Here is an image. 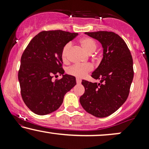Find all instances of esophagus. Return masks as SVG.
<instances>
[{
    "label": "esophagus",
    "instance_id": "34e87169",
    "mask_svg": "<svg viewBox=\"0 0 149 149\" xmlns=\"http://www.w3.org/2000/svg\"><path fill=\"white\" fill-rule=\"evenodd\" d=\"M76 83H81V80L79 79V78H76Z\"/></svg>",
    "mask_w": 149,
    "mask_h": 149
}]
</instances>
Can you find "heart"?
<instances>
[{
    "instance_id": "b5f03b06",
    "label": "heart",
    "mask_w": 149,
    "mask_h": 149,
    "mask_svg": "<svg viewBox=\"0 0 149 149\" xmlns=\"http://www.w3.org/2000/svg\"><path fill=\"white\" fill-rule=\"evenodd\" d=\"M80 44L83 49L88 54H92L97 49V44L94 39L89 37L83 38L80 40ZM71 44L68 42L63 47L61 50V59L64 61H67L69 59V50L71 49ZM92 70V66L90 64H75L69 68L67 72L69 74L77 78H83L87 73L90 72Z\"/></svg>"
}]
</instances>
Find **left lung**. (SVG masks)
Here are the masks:
<instances>
[{
    "label": "left lung",
    "instance_id": "1",
    "mask_svg": "<svg viewBox=\"0 0 149 149\" xmlns=\"http://www.w3.org/2000/svg\"><path fill=\"white\" fill-rule=\"evenodd\" d=\"M104 49L103 59L91 76L100 82L83 80L85 92L80 103L89 113L104 118L116 111L127 100L134 77L133 60L123 39L111 31L86 32Z\"/></svg>",
    "mask_w": 149,
    "mask_h": 149
}]
</instances>
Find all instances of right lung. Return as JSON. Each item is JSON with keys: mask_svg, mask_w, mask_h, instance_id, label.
Returning a JSON list of instances; mask_svg holds the SVG:
<instances>
[{"mask_svg": "<svg viewBox=\"0 0 149 149\" xmlns=\"http://www.w3.org/2000/svg\"><path fill=\"white\" fill-rule=\"evenodd\" d=\"M78 36L61 30L43 31L31 40L24 51L18 72L21 95L34 113L43 116L57 110L64 95L76 84V78L64 74L63 47ZM63 75L52 81L54 76Z\"/></svg>", "mask_w": 149, "mask_h": 149, "instance_id": "obj_1", "label": "right lung"}]
</instances>
